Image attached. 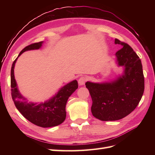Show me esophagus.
<instances>
[{"label": "esophagus", "mask_w": 155, "mask_h": 155, "mask_svg": "<svg viewBox=\"0 0 155 155\" xmlns=\"http://www.w3.org/2000/svg\"><path fill=\"white\" fill-rule=\"evenodd\" d=\"M86 81H87L86 78L84 77H81L79 78V79H78V84H79L80 86H82V85H84V83H85V82H86Z\"/></svg>", "instance_id": "obj_1"}]
</instances>
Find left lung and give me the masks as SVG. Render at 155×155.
I'll return each mask as SVG.
<instances>
[{
	"label": "left lung",
	"mask_w": 155,
	"mask_h": 155,
	"mask_svg": "<svg viewBox=\"0 0 155 155\" xmlns=\"http://www.w3.org/2000/svg\"><path fill=\"white\" fill-rule=\"evenodd\" d=\"M114 43L122 46L115 56L118 66L123 67V74L106 83L85 85L93 101L91 112L103 121L120 120L135 109L143 97L144 78L141 61L129 45L115 38Z\"/></svg>",
	"instance_id": "1"
}]
</instances>
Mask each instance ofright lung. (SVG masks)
<instances>
[{
    "label": "right lung",
    "mask_w": 155,
    "mask_h": 155,
    "mask_svg": "<svg viewBox=\"0 0 155 155\" xmlns=\"http://www.w3.org/2000/svg\"><path fill=\"white\" fill-rule=\"evenodd\" d=\"M43 41L31 44L23 48L18 57L13 62L11 72V86L12 100L16 108L22 116L38 127L47 128L56 127L64 122L66 118L65 107L69 97L78 88L76 80L68 83L56 93L54 97L40 104L28 102L20 93L15 78L14 68L16 60L23 52L41 48Z\"/></svg>",
    "instance_id": "obj_1"
}]
</instances>
